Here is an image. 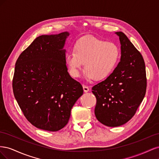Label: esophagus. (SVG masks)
Listing matches in <instances>:
<instances>
[{
  "instance_id": "1",
  "label": "esophagus",
  "mask_w": 159,
  "mask_h": 159,
  "mask_svg": "<svg viewBox=\"0 0 159 159\" xmlns=\"http://www.w3.org/2000/svg\"><path fill=\"white\" fill-rule=\"evenodd\" d=\"M83 89H84V91L85 93H87V92H88V91H89V88L88 87V86H86V85H83Z\"/></svg>"
}]
</instances>
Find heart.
<instances>
[{
  "label": "heart",
  "instance_id": "1",
  "mask_svg": "<svg viewBox=\"0 0 159 159\" xmlns=\"http://www.w3.org/2000/svg\"><path fill=\"white\" fill-rule=\"evenodd\" d=\"M74 50L75 52H68L65 56L66 64L74 78L80 75L84 63L86 79L103 80L114 71L120 57V49L116 44L91 35L80 38Z\"/></svg>",
  "mask_w": 159,
  "mask_h": 159
}]
</instances>
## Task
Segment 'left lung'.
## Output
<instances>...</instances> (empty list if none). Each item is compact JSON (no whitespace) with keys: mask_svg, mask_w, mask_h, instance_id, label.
Instances as JSON below:
<instances>
[{"mask_svg":"<svg viewBox=\"0 0 159 159\" xmlns=\"http://www.w3.org/2000/svg\"><path fill=\"white\" fill-rule=\"evenodd\" d=\"M115 34L121 44V58L112 74L92 88L97 99L95 115L108 127H118L133 116L145 97L147 78L145 61L122 32Z\"/></svg>","mask_w":159,"mask_h":159,"instance_id":"left-lung-1","label":"left lung"}]
</instances>
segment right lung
<instances>
[{"instance_id": "right-lung-1", "label": "right lung", "mask_w": 159, "mask_h": 159, "mask_svg": "<svg viewBox=\"0 0 159 159\" xmlns=\"http://www.w3.org/2000/svg\"><path fill=\"white\" fill-rule=\"evenodd\" d=\"M68 32L37 37L16 62L14 98L34 126L57 131L68 123L84 90L68 72L64 49Z\"/></svg>"}]
</instances>
